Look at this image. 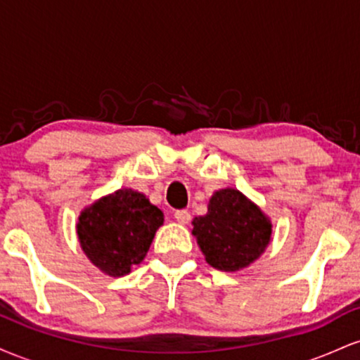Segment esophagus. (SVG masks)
Wrapping results in <instances>:
<instances>
[{
	"label": "esophagus",
	"instance_id": "esophagus-1",
	"mask_svg": "<svg viewBox=\"0 0 360 360\" xmlns=\"http://www.w3.org/2000/svg\"><path fill=\"white\" fill-rule=\"evenodd\" d=\"M174 218L181 225H188L191 221V214H189L188 210H177V212H174Z\"/></svg>",
	"mask_w": 360,
	"mask_h": 360
}]
</instances>
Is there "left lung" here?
Instances as JSON below:
<instances>
[{
	"label": "left lung",
	"mask_w": 360,
	"mask_h": 360,
	"mask_svg": "<svg viewBox=\"0 0 360 360\" xmlns=\"http://www.w3.org/2000/svg\"><path fill=\"white\" fill-rule=\"evenodd\" d=\"M193 235L214 269L238 271L260 257L271 242V220L238 189H220L208 213L193 220Z\"/></svg>",
	"instance_id": "8db88e82"
}]
</instances>
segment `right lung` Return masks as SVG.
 I'll use <instances>...</instances> for the list:
<instances>
[{
	"mask_svg": "<svg viewBox=\"0 0 360 360\" xmlns=\"http://www.w3.org/2000/svg\"><path fill=\"white\" fill-rule=\"evenodd\" d=\"M162 223L164 213L146 194L122 188L82 210L77 237L98 269L120 278L142 262Z\"/></svg>",
	"mask_w": 360,
	"mask_h": 360,
	"instance_id": "right-lung-1",
	"label": "right lung"
}]
</instances>
